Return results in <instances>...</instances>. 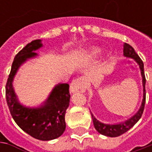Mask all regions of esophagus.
I'll return each instance as SVG.
<instances>
[{"instance_id": "esophagus-1", "label": "esophagus", "mask_w": 152, "mask_h": 152, "mask_svg": "<svg viewBox=\"0 0 152 152\" xmlns=\"http://www.w3.org/2000/svg\"><path fill=\"white\" fill-rule=\"evenodd\" d=\"M85 89H86L85 81V79L82 78H78V79H74L70 85V91L73 93L85 92Z\"/></svg>"}]
</instances>
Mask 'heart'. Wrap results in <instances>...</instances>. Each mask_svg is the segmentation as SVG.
Listing matches in <instances>:
<instances>
[{
	"instance_id": "obj_1",
	"label": "heart",
	"mask_w": 152,
	"mask_h": 152,
	"mask_svg": "<svg viewBox=\"0 0 152 152\" xmlns=\"http://www.w3.org/2000/svg\"><path fill=\"white\" fill-rule=\"evenodd\" d=\"M92 53L93 54H98V53H100V50L99 49H94L92 50Z\"/></svg>"
}]
</instances>
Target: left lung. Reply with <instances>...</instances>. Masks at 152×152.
I'll use <instances>...</instances> for the list:
<instances>
[{
    "mask_svg": "<svg viewBox=\"0 0 152 152\" xmlns=\"http://www.w3.org/2000/svg\"><path fill=\"white\" fill-rule=\"evenodd\" d=\"M124 55L126 57L134 59V61L137 62L139 67H140V69L141 71L142 84H143V100H142L141 106L139 109V111L136 113V114H134L129 119H128L125 122L120 123V124H103V123H101L100 121H98L93 116V114L91 113V117L93 119V124L95 126V129L101 134L109 136V137H118L121 134H124L128 130H129L141 118L144 112V108H145V72H144L143 61L140 58V56L137 55V53L134 51V49L130 45L127 44V43H124Z\"/></svg>",
    "mask_w": 152,
    "mask_h": 152,
    "instance_id": "1",
    "label": "left lung"
}]
</instances>
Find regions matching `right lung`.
Masks as SVG:
<instances>
[{
  "mask_svg": "<svg viewBox=\"0 0 152 152\" xmlns=\"http://www.w3.org/2000/svg\"><path fill=\"white\" fill-rule=\"evenodd\" d=\"M40 47L41 40L35 39L16 55L6 85V98L12 118L23 131L34 139L50 140L60 137L66 129L65 113L70 102L68 84L56 85L43 105L32 108L21 105L12 87L19 67L27 59L36 56L34 51Z\"/></svg>",
  "mask_w": 152,
  "mask_h": 152,
  "instance_id": "1",
  "label": "right lung"
}]
</instances>
